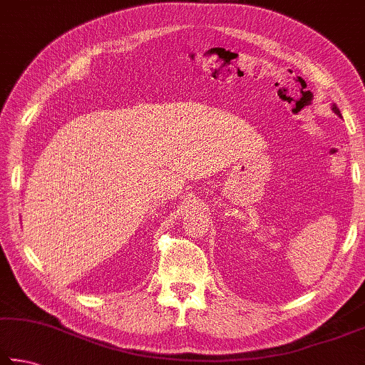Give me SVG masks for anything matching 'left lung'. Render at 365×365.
Wrapping results in <instances>:
<instances>
[{"instance_id":"8db88e82","label":"left lung","mask_w":365,"mask_h":365,"mask_svg":"<svg viewBox=\"0 0 365 365\" xmlns=\"http://www.w3.org/2000/svg\"><path fill=\"white\" fill-rule=\"evenodd\" d=\"M332 110H334V113L335 115H339V116H341V113H340V110L336 108V105H332Z\"/></svg>"}]
</instances>
